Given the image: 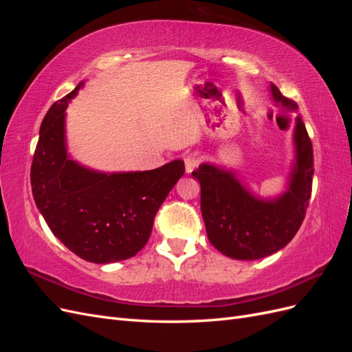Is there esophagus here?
<instances>
[{
    "instance_id": "1",
    "label": "esophagus",
    "mask_w": 352,
    "mask_h": 352,
    "mask_svg": "<svg viewBox=\"0 0 352 352\" xmlns=\"http://www.w3.org/2000/svg\"><path fill=\"white\" fill-rule=\"evenodd\" d=\"M199 157H197V155H186L185 157V170H186V173H192L194 170L199 166Z\"/></svg>"
}]
</instances>
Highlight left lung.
I'll return each instance as SVG.
<instances>
[{"instance_id": "left-lung-1", "label": "left lung", "mask_w": 352, "mask_h": 352, "mask_svg": "<svg viewBox=\"0 0 352 352\" xmlns=\"http://www.w3.org/2000/svg\"><path fill=\"white\" fill-rule=\"evenodd\" d=\"M272 97L285 111L298 104L270 83ZM295 163L283 194L264 199L255 197L232 170L201 164L192 176L201 185V212L207 236L214 248L233 260H258L278 252L302 225L313 184V145L301 116L294 127Z\"/></svg>"}]
</instances>
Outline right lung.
Listing matches in <instances>:
<instances>
[{"instance_id":"right-lung-1","label":"right lung","mask_w":352,"mask_h":352,"mask_svg":"<svg viewBox=\"0 0 352 352\" xmlns=\"http://www.w3.org/2000/svg\"><path fill=\"white\" fill-rule=\"evenodd\" d=\"M80 82L51 105L30 167L35 204L61 243L89 263L131 258L150 239L158 208L185 173L182 160L145 172H95L70 158L66 109Z\"/></svg>"}]
</instances>
